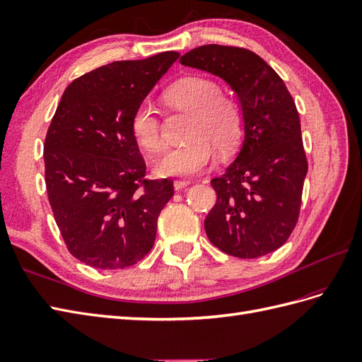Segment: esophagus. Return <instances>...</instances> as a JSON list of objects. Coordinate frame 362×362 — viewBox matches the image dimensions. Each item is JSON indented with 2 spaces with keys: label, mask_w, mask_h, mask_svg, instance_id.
Masks as SVG:
<instances>
[{
  "label": "esophagus",
  "mask_w": 362,
  "mask_h": 362,
  "mask_svg": "<svg viewBox=\"0 0 362 362\" xmlns=\"http://www.w3.org/2000/svg\"><path fill=\"white\" fill-rule=\"evenodd\" d=\"M189 182H187V180H175L174 182V189L175 191H180V189H183V188H187V187H189Z\"/></svg>",
  "instance_id": "34e87169"
}]
</instances>
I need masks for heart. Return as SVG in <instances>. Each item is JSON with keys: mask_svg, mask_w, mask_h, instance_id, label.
<instances>
[{"mask_svg": "<svg viewBox=\"0 0 362 362\" xmlns=\"http://www.w3.org/2000/svg\"><path fill=\"white\" fill-rule=\"evenodd\" d=\"M163 100L173 110L191 115L187 129L188 142L173 148L156 165L162 177H183L199 174L214 156L230 153L245 134L243 110L234 99L221 95L216 81L203 76H187L175 81L163 91ZM132 133L139 146L156 154L162 150V125L153 105L144 102L132 117Z\"/></svg>", "mask_w": 362, "mask_h": 362, "instance_id": "b5f03b06", "label": "heart"}]
</instances>
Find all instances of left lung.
Instances as JSON below:
<instances>
[{
  "label": "left lung",
  "instance_id": "left-lung-1",
  "mask_svg": "<svg viewBox=\"0 0 362 362\" xmlns=\"http://www.w3.org/2000/svg\"><path fill=\"white\" fill-rule=\"evenodd\" d=\"M180 64L223 79L235 91L245 116L235 160L211 180L217 202L205 220L206 235L233 257L274 252L296 225L308 174L291 93L269 64L246 49L200 45L185 53Z\"/></svg>",
  "mask_w": 362,
  "mask_h": 362
}]
</instances>
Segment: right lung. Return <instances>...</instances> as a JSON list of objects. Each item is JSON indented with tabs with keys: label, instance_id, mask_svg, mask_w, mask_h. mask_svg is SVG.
<instances>
[{
	"label": "right lung",
	"instance_id": "1",
	"mask_svg": "<svg viewBox=\"0 0 362 362\" xmlns=\"http://www.w3.org/2000/svg\"><path fill=\"white\" fill-rule=\"evenodd\" d=\"M177 58L102 66L73 81L54 111L44 144L49 202L70 254L96 269L141 262L174 194L171 180L145 179L132 117Z\"/></svg>",
	"mask_w": 362,
	"mask_h": 362
}]
</instances>
